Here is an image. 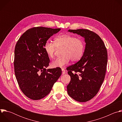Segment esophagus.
I'll use <instances>...</instances> for the list:
<instances>
[{
    "label": "esophagus",
    "mask_w": 122,
    "mask_h": 122,
    "mask_svg": "<svg viewBox=\"0 0 122 122\" xmlns=\"http://www.w3.org/2000/svg\"><path fill=\"white\" fill-rule=\"evenodd\" d=\"M62 74H65L66 73V71L64 68H62Z\"/></svg>",
    "instance_id": "esophagus-1"
}]
</instances>
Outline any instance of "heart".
I'll use <instances>...</instances> for the list:
<instances>
[{
	"instance_id": "obj_1",
	"label": "heart",
	"mask_w": 122,
	"mask_h": 122,
	"mask_svg": "<svg viewBox=\"0 0 122 122\" xmlns=\"http://www.w3.org/2000/svg\"><path fill=\"white\" fill-rule=\"evenodd\" d=\"M56 47L63 48L61 57L56 58L51 63L54 67H62L66 65L71 60L72 62L79 61L83 56L85 43L81 38H77L68 34L57 36L54 43L47 41L44 46V50L49 58H53Z\"/></svg>"
}]
</instances>
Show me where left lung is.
Here are the masks:
<instances>
[{
  "mask_svg": "<svg viewBox=\"0 0 122 122\" xmlns=\"http://www.w3.org/2000/svg\"><path fill=\"white\" fill-rule=\"evenodd\" d=\"M68 31L83 37L86 43L81 59L67 67L71 78L67 86V93L76 101L84 102L97 94L104 81L107 65V51L103 41L96 33L83 29H69ZM77 72L79 75L76 73Z\"/></svg>",
  "mask_w": 122,
  "mask_h": 122,
  "instance_id": "1",
  "label": "left lung"
}]
</instances>
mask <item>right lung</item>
Instances as JSON below:
<instances>
[{
  "label": "right lung",
  "mask_w": 122,
  "mask_h": 122,
  "mask_svg": "<svg viewBox=\"0 0 122 122\" xmlns=\"http://www.w3.org/2000/svg\"><path fill=\"white\" fill-rule=\"evenodd\" d=\"M60 30L44 27L29 29L15 45L16 78L21 91L31 99H41L48 95L61 75L60 67L46 69L50 61L44 50L45 42Z\"/></svg>",
  "instance_id": "add662e5"
}]
</instances>
